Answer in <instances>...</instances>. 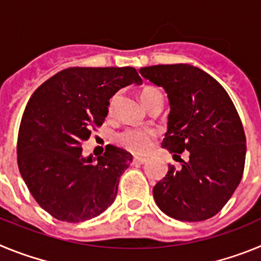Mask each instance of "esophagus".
I'll return each mask as SVG.
<instances>
[{"label": "esophagus", "mask_w": 261, "mask_h": 261, "mask_svg": "<svg viewBox=\"0 0 261 261\" xmlns=\"http://www.w3.org/2000/svg\"><path fill=\"white\" fill-rule=\"evenodd\" d=\"M147 162L146 158H142V156H135L133 158V163L135 165H144V163Z\"/></svg>", "instance_id": "34e87169"}]
</instances>
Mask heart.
I'll return each instance as SVG.
<instances>
[{
	"label": "heart",
	"instance_id": "heart-1",
	"mask_svg": "<svg viewBox=\"0 0 261 261\" xmlns=\"http://www.w3.org/2000/svg\"><path fill=\"white\" fill-rule=\"evenodd\" d=\"M156 89L154 87H145L144 90L140 94V98H141L142 103L146 100V98L150 95L151 93H154ZM115 103V98L111 100L110 108H112ZM154 138H155V132L153 129L149 128H128L125 130H123L121 133H119L116 137V141L120 145L128 150L133 151V153H146L151 149L154 142Z\"/></svg>",
	"mask_w": 261,
	"mask_h": 261
}]
</instances>
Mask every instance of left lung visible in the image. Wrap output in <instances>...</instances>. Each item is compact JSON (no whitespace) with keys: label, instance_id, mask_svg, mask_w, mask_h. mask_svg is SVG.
Masks as SVG:
<instances>
[{"label":"left lung","instance_id":"left-lung-1","mask_svg":"<svg viewBox=\"0 0 261 261\" xmlns=\"http://www.w3.org/2000/svg\"><path fill=\"white\" fill-rule=\"evenodd\" d=\"M140 73L167 93L162 147L174 155L190 153L180 168L168 166L153 188L154 200L175 220H208L229 201L243 175L246 136L237 108L226 90L196 66L154 65Z\"/></svg>","mask_w":261,"mask_h":261}]
</instances>
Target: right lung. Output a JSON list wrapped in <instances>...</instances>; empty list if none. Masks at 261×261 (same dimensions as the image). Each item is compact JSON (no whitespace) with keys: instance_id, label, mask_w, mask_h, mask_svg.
Segmentation results:
<instances>
[{"instance_id":"add662e5","label":"right lung","mask_w":261,"mask_h":261,"mask_svg":"<svg viewBox=\"0 0 261 261\" xmlns=\"http://www.w3.org/2000/svg\"><path fill=\"white\" fill-rule=\"evenodd\" d=\"M141 85L135 68H68L32 94L18 133V167L34 199L55 218L84 222L117 195L132 154L108 145L103 155H82V142L105 123L110 99Z\"/></svg>"}]
</instances>
